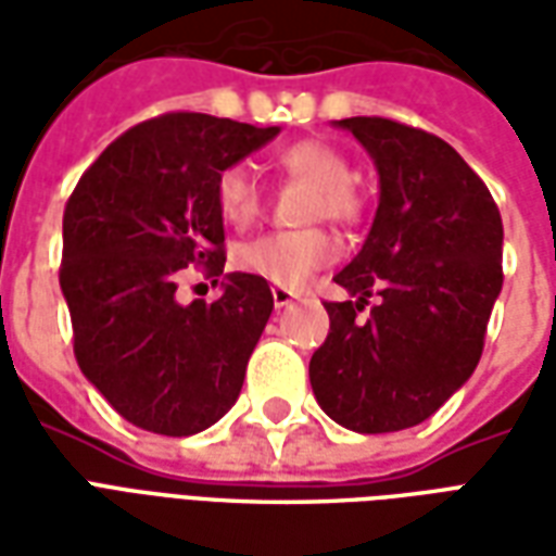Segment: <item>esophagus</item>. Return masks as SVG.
<instances>
[{
	"label": "esophagus",
	"mask_w": 556,
	"mask_h": 556,
	"mask_svg": "<svg viewBox=\"0 0 556 556\" xmlns=\"http://www.w3.org/2000/svg\"><path fill=\"white\" fill-rule=\"evenodd\" d=\"M291 301H294V291L274 289V306H277V309H282V306H289Z\"/></svg>",
	"instance_id": "obj_1"
}]
</instances>
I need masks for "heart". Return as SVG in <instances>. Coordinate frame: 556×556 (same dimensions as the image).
Returning a JSON list of instances; mask_svg holds the SVG:
<instances>
[{
  "mask_svg": "<svg viewBox=\"0 0 556 556\" xmlns=\"http://www.w3.org/2000/svg\"><path fill=\"white\" fill-rule=\"evenodd\" d=\"M279 172L294 181L313 184V195L306 202L303 217L330 219V223H354L361 217V193L354 190V172L349 157L325 139H301L282 148L277 157ZM219 217L235 229L253 226L262 214V187L250 166L235 163L219 172L217 187ZM337 258V243L325 229L270 231L262 238L241 243L235 250V265L243 274H253L279 289H301L315 270H321Z\"/></svg>",
  "mask_w": 556,
  "mask_h": 556,
  "instance_id": "b5f03b06",
  "label": "heart"
}]
</instances>
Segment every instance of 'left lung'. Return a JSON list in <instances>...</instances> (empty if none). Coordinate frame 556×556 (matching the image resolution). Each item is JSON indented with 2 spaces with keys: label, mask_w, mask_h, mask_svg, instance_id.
I'll return each instance as SVG.
<instances>
[{
  "label": "left lung",
  "mask_w": 556,
  "mask_h": 556,
  "mask_svg": "<svg viewBox=\"0 0 556 556\" xmlns=\"http://www.w3.org/2000/svg\"><path fill=\"white\" fill-rule=\"evenodd\" d=\"M378 169V211L325 303L330 333L309 361L318 405L361 434L429 419L477 369L503 286V223L489 187L443 139L390 118H342ZM378 290L369 319L359 313Z\"/></svg>",
  "instance_id": "8db88e82"
}]
</instances>
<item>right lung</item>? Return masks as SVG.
I'll list each match as a JSON object with an SVG mask.
<instances>
[{
    "label": "right lung",
    "instance_id": "1",
    "mask_svg": "<svg viewBox=\"0 0 556 556\" xmlns=\"http://www.w3.org/2000/svg\"><path fill=\"white\" fill-rule=\"evenodd\" d=\"M277 134L205 113L160 115L115 139L67 199L59 282L74 354L139 429L187 438L238 402L274 294L262 277L223 274L214 187ZM190 264L224 277L214 304L174 301Z\"/></svg>",
    "mask_w": 556,
    "mask_h": 556
}]
</instances>
